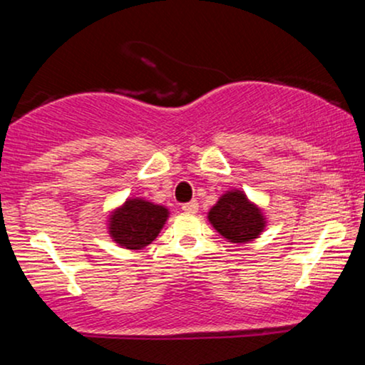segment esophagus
Wrapping results in <instances>:
<instances>
[{
	"label": "esophagus",
	"mask_w": 365,
	"mask_h": 365,
	"mask_svg": "<svg viewBox=\"0 0 365 365\" xmlns=\"http://www.w3.org/2000/svg\"><path fill=\"white\" fill-rule=\"evenodd\" d=\"M182 209H183V211H185V212H188V215H195V212L199 211V202H197V200H192V202L183 204Z\"/></svg>",
	"instance_id": "esophagus-1"
}]
</instances>
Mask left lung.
Listing matches in <instances>:
<instances>
[{"mask_svg": "<svg viewBox=\"0 0 365 365\" xmlns=\"http://www.w3.org/2000/svg\"><path fill=\"white\" fill-rule=\"evenodd\" d=\"M209 223L221 237L235 245L249 242L262 235L267 217L259 204L252 202L244 190H226L217 202L209 209Z\"/></svg>", "mask_w": 365, "mask_h": 365, "instance_id": "obj_1", "label": "left lung"}]
</instances>
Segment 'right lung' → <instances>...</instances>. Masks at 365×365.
I'll use <instances>...</instances> for the list:
<instances>
[{"mask_svg": "<svg viewBox=\"0 0 365 365\" xmlns=\"http://www.w3.org/2000/svg\"><path fill=\"white\" fill-rule=\"evenodd\" d=\"M168 217V207L142 197H128L110 211L106 226L111 240L121 249L142 250L156 240Z\"/></svg>", "mask_w": 365, "mask_h": 365, "instance_id": "add662e5", "label": "right lung"}]
</instances>
